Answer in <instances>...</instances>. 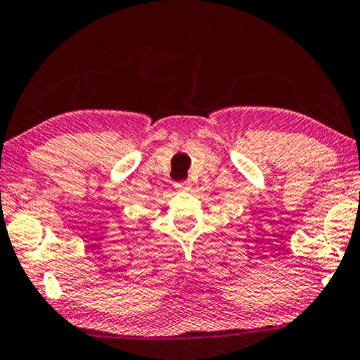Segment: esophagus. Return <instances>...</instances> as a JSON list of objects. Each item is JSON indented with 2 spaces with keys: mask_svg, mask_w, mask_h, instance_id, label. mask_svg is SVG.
Returning a JSON list of instances; mask_svg holds the SVG:
<instances>
[{
  "mask_svg": "<svg viewBox=\"0 0 360 360\" xmlns=\"http://www.w3.org/2000/svg\"><path fill=\"white\" fill-rule=\"evenodd\" d=\"M174 186H175V190L184 191V190H190L191 184L188 180H184V181H176V184H174Z\"/></svg>",
  "mask_w": 360,
  "mask_h": 360,
  "instance_id": "1",
  "label": "esophagus"
}]
</instances>
